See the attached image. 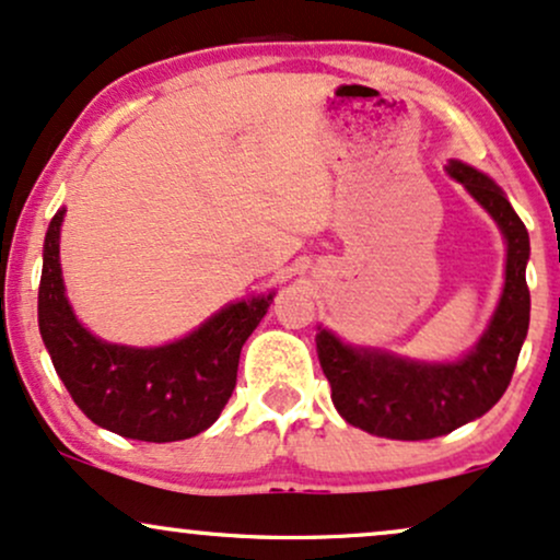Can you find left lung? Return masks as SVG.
<instances>
[{"label": "left lung", "instance_id": "left-lung-1", "mask_svg": "<svg viewBox=\"0 0 560 560\" xmlns=\"http://www.w3.org/2000/svg\"><path fill=\"white\" fill-rule=\"evenodd\" d=\"M448 175L488 209L509 243L501 304L479 343L464 359L448 364H427L372 348L346 346L319 327L317 353L332 387L335 409L348 424L370 435L430 440L488 413L514 377L518 351L527 338V228L488 175L462 162H451Z\"/></svg>", "mask_w": 560, "mask_h": 560}]
</instances>
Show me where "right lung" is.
Returning a JSON list of instances; mask_svg holds the SVG:
<instances>
[{
	"instance_id": "add662e5",
	"label": "right lung",
	"mask_w": 560,
	"mask_h": 560,
	"mask_svg": "<svg viewBox=\"0 0 560 560\" xmlns=\"http://www.w3.org/2000/svg\"><path fill=\"white\" fill-rule=\"evenodd\" d=\"M62 217L65 209L51 217L44 238L38 330L78 409L104 430L143 443H173L212 427L233 396L241 348L275 293L220 308L175 343H104L75 319L65 299L59 267Z\"/></svg>"
}]
</instances>
